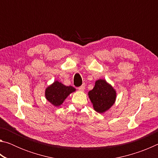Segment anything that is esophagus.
I'll use <instances>...</instances> for the list:
<instances>
[{
    "label": "esophagus",
    "mask_w": 158,
    "mask_h": 158,
    "mask_svg": "<svg viewBox=\"0 0 158 158\" xmlns=\"http://www.w3.org/2000/svg\"><path fill=\"white\" fill-rule=\"evenodd\" d=\"M78 89H79V90H80V91H84L85 89V85H81V86L78 88Z\"/></svg>",
    "instance_id": "1"
}]
</instances>
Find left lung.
<instances>
[{"instance_id":"left-lung-1","label":"left lung","mask_w":158,"mask_h":158,"mask_svg":"<svg viewBox=\"0 0 158 158\" xmlns=\"http://www.w3.org/2000/svg\"><path fill=\"white\" fill-rule=\"evenodd\" d=\"M89 96L95 110L98 113H103L114 104L116 93L105 80L99 79L96 81L93 90L89 92Z\"/></svg>"}]
</instances>
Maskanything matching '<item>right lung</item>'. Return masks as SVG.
I'll use <instances>...</instances> for the list:
<instances>
[{"label": "right lung", "instance_id": "add662e5", "mask_svg": "<svg viewBox=\"0 0 158 158\" xmlns=\"http://www.w3.org/2000/svg\"><path fill=\"white\" fill-rule=\"evenodd\" d=\"M74 87L66 86L60 82L56 81L45 90V97L47 100L55 106H58L62 105L66 98L71 93L75 91Z\"/></svg>", "mask_w": 158, "mask_h": 158}]
</instances>
